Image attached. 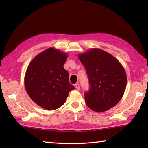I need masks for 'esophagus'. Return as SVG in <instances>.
<instances>
[{"label": "esophagus", "mask_w": 148, "mask_h": 148, "mask_svg": "<svg viewBox=\"0 0 148 148\" xmlns=\"http://www.w3.org/2000/svg\"><path fill=\"white\" fill-rule=\"evenodd\" d=\"M75 87H76V88L77 90H80V86H79V83H77L75 84Z\"/></svg>", "instance_id": "34e87169"}]
</instances>
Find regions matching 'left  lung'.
I'll list each match as a JSON object with an SVG mask.
<instances>
[{
    "label": "left lung",
    "mask_w": 148,
    "mask_h": 148,
    "mask_svg": "<svg viewBox=\"0 0 148 148\" xmlns=\"http://www.w3.org/2000/svg\"><path fill=\"white\" fill-rule=\"evenodd\" d=\"M86 69L90 89L84 93L87 106L101 112L119 102L127 85V75L121 63L114 56L99 48H92L78 55Z\"/></svg>",
    "instance_id": "obj_1"
}]
</instances>
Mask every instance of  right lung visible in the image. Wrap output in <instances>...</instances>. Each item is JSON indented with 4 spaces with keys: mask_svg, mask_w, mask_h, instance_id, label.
<instances>
[{
    "mask_svg": "<svg viewBox=\"0 0 148 148\" xmlns=\"http://www.w3.org/2000/svg\"><path fill=\"white\" fill-rule=\"evenodd\" d=\"M67 57L59 49L49 48L36 56L28 66L25 76L26 91L30 99L44 109L59 108L74 89L64 67Z\"/></svg>",
    "mask_w": 148,
    "mask_h": 148,
    "instance_id": "obj_1",
    "label": "right lung"
}]
</instances>
